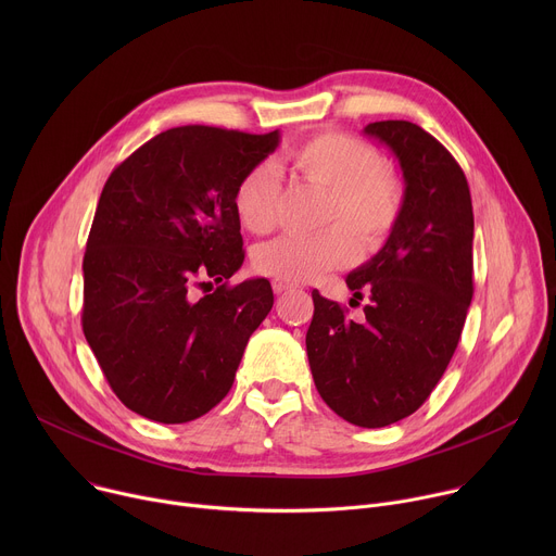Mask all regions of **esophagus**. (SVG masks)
Returning a JSON list of instances; mask_svg holds the SVG:
<instances>
[{"label": "esophagus", "mask_w": 556, "mask_h": 556, "mask_svg": "<svg viewBox=\"0 0 556 556\" xmlns=\"http://www.w3.org/2000/svg\"><path fill=\"white\" fill-rule=\"evenodd\" d=\"M292 288H296L294 283H290V281H283V279H273V290L277 292V294H281V292H288V290H292Z\"/></svg>", "instance_id": "34e87169"}]
</instances>
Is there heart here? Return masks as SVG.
Segmentation results:
<instances>
[{
  "label": "heart",
  "mask_w": 556,
  "mask_h": 556,
  "mask_svg": "<svg viewBox=\"0 0 556 556\" xmlns=\"http://www.w3.org/2000/svg\"><path fill=\"white\" fill-rule=\"evenodd\" d=\"M286 161L305 182L328 189L319 235H281L255 249L257 273L290 283L307 281L352 262L356 242L374 251L387 242L405 208V182L376 149L345 131H321L292 147ZM281 178L275 165H255L232 191L240 224L264 235L277 224ZM355 235L352 236L351 232Z\"/></svg>",
  "instance_id": "b5f03b06"
}]
</instances>
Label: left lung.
<instances>
[{
	"label": "left lung",
	"instance_id": "1",
	"mask_svg": "<svg viewBox=\"0 0 556 556\" xmlns=\"http://www.w3.org/2000/svg\"><path fill=\"white\" fill-rule=\"evenodd\" d=\"M399 157L405 208L384 247L348 275L367 294L361 324L312 290L305 334L312 378L343 420L378 429L422 407L442 378L472 299V204L448 149L409 121L365 127Z\"/></svg>",
	"mask_w": 556,
	"mask_h": 556
}]
</instances>
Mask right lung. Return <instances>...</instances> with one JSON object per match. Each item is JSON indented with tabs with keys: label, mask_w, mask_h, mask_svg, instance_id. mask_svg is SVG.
Masks as SVG:
<instances>
[{
	"label": "right lung",
	"mask_w": 556,
	"mask_h": 556,
	"mask_svg": "<svg viewBox=\"0 0 556 556\" xmlns=\"http://www.w3.org/2000/svg\"><path fill=\"white\" fill-rule=\"evenodd\" d=\"M279 131L185 125L153 136L108 178L84 257V334L118 401L182 425L232 387L273 307L244 262L232 191Z\"/></svg>",
	"instance_id": "right-lung-1"
}]
</instances>
